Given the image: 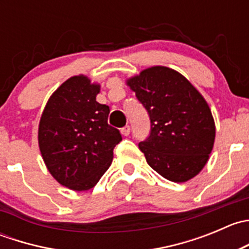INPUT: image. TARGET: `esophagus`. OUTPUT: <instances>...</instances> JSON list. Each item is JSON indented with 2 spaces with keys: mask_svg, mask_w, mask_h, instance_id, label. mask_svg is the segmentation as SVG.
<instances>
[{
  "mask_svg": "<svg viewBox=\"0 0 249 249\" xmlns=\"http://www.w3.org/2000/svg\"><path fill=\"white\" fill-rule=\"evenodd\" d=\"M120 132H122L123 136H129V135H130V126H129V125H127V126H125V127H123V129L120 130Z\"/></svg>",
  "mask_w": 249,
  "mask_h": 249,
  "instance_id": "obj_1",
  "label": "esophagus"
}]
</instances>
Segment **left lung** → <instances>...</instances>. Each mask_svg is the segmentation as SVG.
<instances>
[{
    "mask_svg": "<svg viewBox=\"0 0 249 249\" xmlns=\"http://www.w3.org/2000/svg\"><path fill=\"white\" fill-rule=\"evenodd\" d=\"M126 84L150 118V134L139 143L148 165L171 182L192 179L208 161L215 137L212 113L184 76L165 66L143 70Z\"/></svg>",
    "mask_w": 249,
    "mask_h": 249,
    "instance_id": "1",
    "label": "left lung"
}]
</instances>
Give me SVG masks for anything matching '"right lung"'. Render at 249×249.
I'll list each match as a JSON object with an SVG mask.
<instances>
[{"label": "right lung", "instance_id": "1", "mask_svg": "<svg viewBox=\"0 0 249 249\" xmlns=\"http://www.w3.org/2000/svg\"><path fill=\"white\" fill-rule=\"evenodd\" d=\"M100 84L87 76L62 83L48 100L38 126V144L50 175L64 187L82 192L108 170L122 141L108 125L109 107L96 101Z\"/></svg>", "mask_w": 249, "mask_h": 249}]
</instances>
